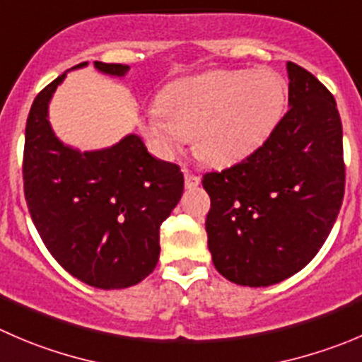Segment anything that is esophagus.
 <instances>
[{
    "label": "esophagus",
    "instance_id": "1",
    "mask_svg": "<svg viewBox=\"0 0 362 362\" xmlns=\"http://www.w3.org/2000/svg\"><path fill=\"white\" fill-rule=\"evenodd\" d=\"M199 182H202V178H199L198 175H192V173H189V171H185V187L194 189V187H198Z\"/></svg>",
    "mask_w": 362,
    "mask_h": 362
}]
</instances>
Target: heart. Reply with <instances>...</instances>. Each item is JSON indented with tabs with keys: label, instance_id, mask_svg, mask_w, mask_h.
Wrapping results in <instances>:
<instances>
[{
	"label": "heart",
	"instance_id": "heart-1",
	"mask_svg": "<svg viewBox=\"0 0 362 362\" xmlns=\"http://www.w3.org/2000/svg\"><path fill=\"white\" fill-rule=\"evenodd\" d=\"M285 106L286 83L276 70H212L168 84L139 127L163 156H173L192 132L203 160L231 166L267 141Z\"/></svg>",
	"mask_w": 362,
	"mask_h": 362
}]
</instances>
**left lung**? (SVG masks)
<instances>
[{"label":"left lung","instance_id":"8db88e82","mask_svg":"<svg viewBox=\"0 0 362 362\" xmlns=\"http://www.w3.org/2000/svg\"><path fill=\"white\" fill-rule=\"evenodd\" d=\"M288 113L242 163L203 177L205 228L219 274L270 286L308 265L331 233L345 192L343 129L332 93L296 63Z\"/></svg>","mask_w":362,"mask_h":362}]
</instances>
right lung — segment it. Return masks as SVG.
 <instances>
[{
	"instance_id": "1",
	"label": "right lung",
	"mask_w": 362,
	"mask_h": 362,
	"mask_svg": "<svg viewBox=\"0 0 362 362\" xmlns=\"http://www.w3.org/2000/svg\"><path fill=\"white\" fill-rule=\"evenodd\" d=\"M95 69L124 77L131 66L95 62ZM65 77L47 84L28 115V209L45 247L69 274L95 288H127L156 269L159 228L180 202L184 175L177 164L153 157L138 134L90 152L65 145L49 122V103Z\"/></svg>"
}]
</instances>
